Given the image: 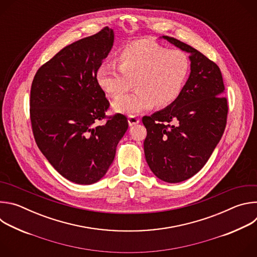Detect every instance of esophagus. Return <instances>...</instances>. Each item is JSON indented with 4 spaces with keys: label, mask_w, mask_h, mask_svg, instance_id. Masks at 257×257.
<instances>
[{
    "label": "esophagus",
    "mask_w": 257,
    "mask_h": 257,
    "mask_svg": "<svg viewBox=\"0 0 257 257\" xmlns=\"http://www.w3.org/2000/svg\"><path fill=\"white\" fill-rule=\"evenodd\" d=\"M140 122V120L138 118H136L135 116H129L128 117V124L129 126H134L136 124H138Z\"/></svg>",
    "instance_id": "1"
}]
</instances>
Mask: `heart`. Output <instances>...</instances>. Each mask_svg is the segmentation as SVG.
Listing matches in <instances>:
<instances>
[{"instance_id": "b5f03b06", "label": "heart", "mask_w": 257, "mask_h": 257, "mask_svg": "<svg viewBox=\"0 0 257 257\" xmlns=\"http://www.w3.org/2000/svg\"><path fill=\"white\" fill-rule=\"evenodd\" d=\"M118 69L101 65L95 82L108 96L127 91L134 81L135 91L117 97L113 109L129 116L174 103L180 96L190 70L188 56L181 50L167 48L148 40L128 44L118 55Z\"/></svg>"}]
</instances>
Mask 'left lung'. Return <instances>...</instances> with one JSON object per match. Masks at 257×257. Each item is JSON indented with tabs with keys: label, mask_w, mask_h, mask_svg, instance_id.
<instances>
[{
	"label": "left lung",
	"mask_w": 257,
	"mask_h": 257,
	"mask_svg": "<svg viewBox=\"0 0 257 257\" xmlns=\"http://www.w3.org/2000/svg\"><path fill=\"white\" fill-rule=\"evenodd\" d=\"M161 39L188 53L190 75L178 99L144 116V155L162 181L179 183L198 173L226 128L228 102L219 68L194 48L170 36Z\"/></svg>",
	"instance_id": "8db88e82"
}]
</instances>
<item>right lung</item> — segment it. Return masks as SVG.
I'll list each match as a JSON object with an SVG mask.
<instances>
[{"instance_id": "add662e5", "label": "right lung", "mask_w": 257, "mask_h": 257, "mask_svg": "<svg viewBox=\"0 0 257 257\" xmlns=\"http://www.w3.org/2000/svg\"><path fill=\"white\" fill-rule=\"evenodd\" d=\"M115 34L104 27L73 43L43 65L30 90L34 139L49 163L67 180L90 185L112 165L128 129L124 115L105 123L109 103L95 82V72L111 52Z\"/></svg>"}]
</instances>
